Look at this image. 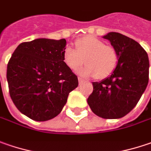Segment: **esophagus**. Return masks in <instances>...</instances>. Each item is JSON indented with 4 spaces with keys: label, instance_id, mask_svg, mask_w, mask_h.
<instances>
[{
    "label": "esophagus",
    "instance_id": "1",
    "mask_svg": "<svg viewBox=\"0 0 151 151\" xmlns=\"http://www.w3.org/2000/svg\"><path fill=\"white\" fill-rule=\"evenodd\" d=\"M78 81H79L80 85H81V84H82V83L84 82V81H83V79H81V77H78Z\"/></svg>",
    "mask_w": 151,
    "mask_h": 151
}]
</instances>
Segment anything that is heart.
<instances>
[{"instance_id": "b5f03b06", "label": "heart", "mask_w": 151, "mask_h": 151, "mask_svg": "<svg viewBox=\"0 0 151 151\" xmlns=\"http://www.w3.org/2000/svg\"><path fill=\"white\" fill-rule=\"evenodd\" d=\"M75 46L76 50L66 47L63 52L64 63L70 70H77L85 60L87 66L79 70L82 76H94L96 79H104L115 70L118 56L114 47L91 35L77 40Z\"/></svg>"}]
</instances>
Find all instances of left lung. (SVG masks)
I'll use <instances>...</instances> for the list:
<instances>
[{"mask_svg": "<svg viewBox=\"0 0 151 151\" xmlns=\"http://www.w3.org/2000/svg\"><path fill=\"white\" fill-rule=\"evenodd\" d=\"M103 38L110 42L118 56L110 76L93 82V91L87 99L92 111L104 119H118L132 110L149 82V58L139 43L124 35L109 32Z\"/></svg>", "mask_w": 151, "mask_h": 151, "instance_id": "1", "label": "left lung"}]
</instances>
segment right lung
I'll list each match as a JSON object with an SVG mask.
<instances>
[{
    "label": "right lung",
    "mask_w": 151,
    "mask_h": 151,
    "mask_svg": "<svg viewBox=\"0 0 151 151\" xmlns=\"http://www.w3.org/2000/svg\"><path fill=\"white\" fill-rule=\"evenodd\" d=\"M66 40L39 38L19 44L7 64L9 93L19 111L36 122L57 116L77 76L64 62Z\"/></svg>",
    "instance_id": "add662e5"
}]
</instances>
